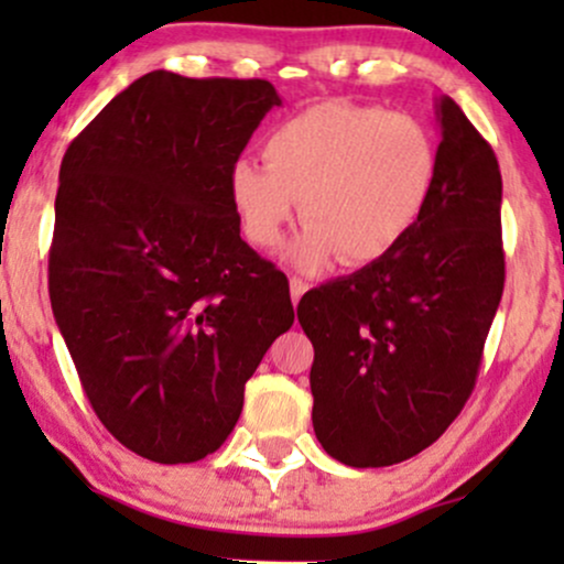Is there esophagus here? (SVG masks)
Returning <instances> with one entry per match:
<instances>
[{
	"label": "esophagus",
	"mask_w": 564,
	"mask_h": 564,
	"mask_svg": "<svg viewBox=\"0 0 564 564\" xmlns=\"http://www.w3.org/2000/svg\"><path fill=\"white\" fill-rule=\"evenodd\" d=\"M289 289H291V302H300L302 300V294L304 291H307V283L302 281V278H291L289 281Z\"/></svg>",
	"instance_id": "34e87169"
}]
</instances>
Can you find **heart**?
<instances>
[{
  "mask_svg": "<svg viewBox=\"0 0 564 564\" xmlns=\"http://www.w3.org/2000/svg\"><path fill=\"white\" fill-rule=\"evenodd\" d=\"M262 156L264 166L246 159L232 166V206L246 238L275 249L302 200L307 228L289 260L304 273L339 257L349 268L392 257L422 225L440 172L424 124L352 102H321L281 121L264 138Z\"/></svg>",
  "mask_w": 564,
  "mask_h": 564,
  "instance_id": "1",
  "label": "heart"
}]
</instances>
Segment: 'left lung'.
<instances>
[{"mask_svg":"<svg viewBox=\"0 0 564 564\" xmlns=\"http://www.w3.org/2000/svg\"><path fill=\"white\" fill-rule=\"evenodd\" d=\"M437 187L392 257L304 294L313 426L347 467L430 448L475 390L503 294L501 170L448 95L435 102Z\"/></svg>","mask_w":564,"mask_h":564,"instance_id":"1","label":"left lung"}]
</instances>
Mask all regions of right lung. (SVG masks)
<instances>
[{
    "mask_svg": "<svg viewBox=\"0 0 564 564\" xmlns=\"http://www.w3.org/2000/svg\"><path fill=\"white\" fill-rule=\"evenodd\" d=\"M275 106L264 79L151 70L63 156L55 323L97 419L151 462L215 453L294 323L286 275L243 241L230 198L232 166Z\"/></svg>",
    "mask_w": 564,
    "mask_h": 564,
    "instance_id": "obj_1",
    "label": "right lung"
}]
</instances>
